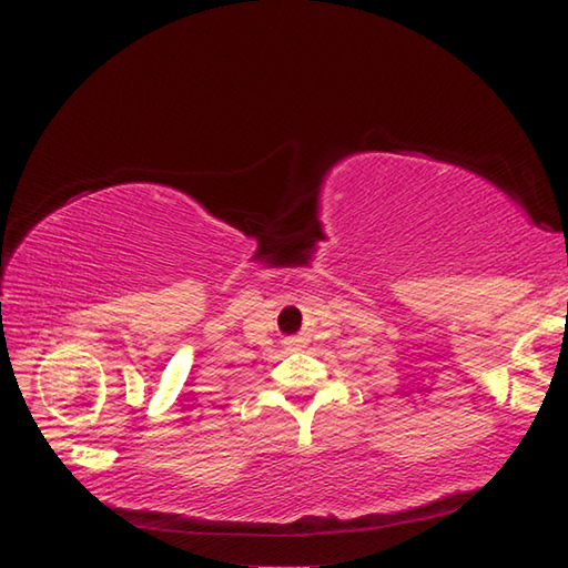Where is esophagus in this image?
Masks as SVG:
<instances>
[{"mask_svg":"<svg viewBox=\"0 0 568 568\" xmlns=\"http://www.w3.org/2000/svg\"><path fill=\"white\" fill-rule=\"evenodd\" d=\"M287 344H291V346H300V342H297V339H293V342H287Z\"/></svg>","mask_w":568,"mask_h":568,"instance_id":"1","label":"esophagus"}]
</instances>
